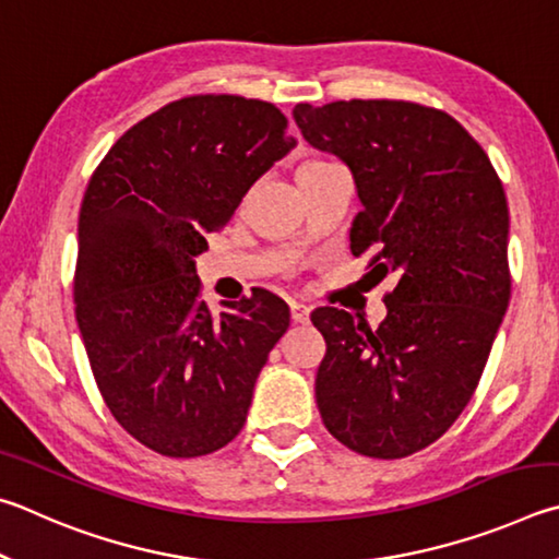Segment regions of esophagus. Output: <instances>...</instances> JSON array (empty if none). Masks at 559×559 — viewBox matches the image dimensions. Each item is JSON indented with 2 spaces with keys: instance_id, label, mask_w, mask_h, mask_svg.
Segmentation results:
<instances>
[{
  "instance_id": "esophagus-1",
  "label": "esophagus",
  "mask_w": 559,
  "mask_h": 559,
  "mask_svg": "<svg viewBox=\"0 0 559 559\" xmlns=\"http://www.w3.org/2000/svg\"><path fill=\"white\" fill-rule=\"evenodd\" d=\"M289 309H292V321H295V324H307L311 314V309L307 305H301V301H292Z\"/></svg>"
}]
</instances>
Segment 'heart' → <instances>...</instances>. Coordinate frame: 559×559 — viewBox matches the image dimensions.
<instances>
[{
  "instance_id": "1",
  "label": "heart",
  "mask_w": 559,
  "mask_h": 559,
  "mask_svg": "<svg viewBox=\"0 0 559 559\" xmlns=\"http://www.w3.org/2000/svg\"><path fill=\"white\" fill-rule=\"evenodd\" d=\"M307 164H314V162H307Z\"/></svg>"
}]
</instances>
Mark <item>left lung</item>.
Returning <instances> with one entry per match:
<instances>
[{
  "label": "left lung",
  "instance_id": "1",
  "mask_svg": "<svg viewBox=\"0 0 559 559\" xmlns=\"http://www.w3.org/2000/svg\"><path fill=\"white\" fill-rule=\"evenodd\" d=\"M295 122L344 162L364 209L350 250L395 274L378 329L344 309L311 314L326 341L321 419L341 444L403 459L437 442L481 380L511 299L508 203L478 142L452 115L405 100L301 103Z\"/></svg>",
  "mask_w": 559,
  "mask_h": 559
}]
</instances>
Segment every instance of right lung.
<instances>
[{
	"label": "right lung",
	"instance_id": "1",
	"mask_svg": "<svg viewBox=\"0 0 559 559\" xmlns=\"http://www.w3.org/2000/svg\"><path fill=\"white\" fill-rule=\"evenodd\" d=\"M295 144L272 103L181 97L130 127L87 183L78 329L117 423L164 456H203L238 437L289 326V307L270 292L211 314L195 258Z\"/></svg>",
	"mask_w": 559,
	"mask_h": 559
}]
</instances>
